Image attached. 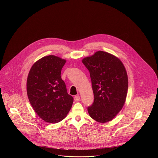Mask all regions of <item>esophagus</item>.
Returning a JSON list of instances; mask_svg holds the SVG:
<instances>
[{
    "instance_id": "obj_1",
    "label": "esophagus",
    "mask_w": 158,
    "mask_h": 158,
    "mask_svg": "<svg viewBox=\"0 0 158 158\" xmlns=\"http://www.w3.org/2000/svg\"><path fill=\"white\" fill-rule=\"evenodd\" d=\"M79 100H80V97H79L78 95L74 96V101H79Z\"/></svg>"
}]
</instances>
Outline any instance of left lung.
<instances>
[{
    "instance_id": "1",
    "label": "left lung",
    "mask_w": 158,
    "mask_h": 158,
    "mask_svg": "<svg viewBox=\"0 0 158 158\" xmlns=\"http://www.w3.org/2000/svg\"><path fill=\"white\" fill-rule=\"evenodd\" d=\"M91 79L94 102L87 107L89 114L104 123L113 119L123 107L128 89L125 67L116 57L104 51L82 60Z\"/></svg>"
}]
</instances>
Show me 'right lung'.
<instances>
[{
    "instance_id": "add662e5",
    "label": "right lung",
    "mask_w": 158,
    "mask_h": 158,
    "mask_svg": "<svg viewBox=\"0 0 158 158\" xmlns=\"http://www.w3.org/2000/svg\"><path fill=\"white\" fill-rule=\"evenodd\" d=\"M65 63V60L55 56L44 57L32 65L28 75L29 100L37 114L47 123L63 120L73 103L60 76Z\"/></svg>"
}]
</instances>
